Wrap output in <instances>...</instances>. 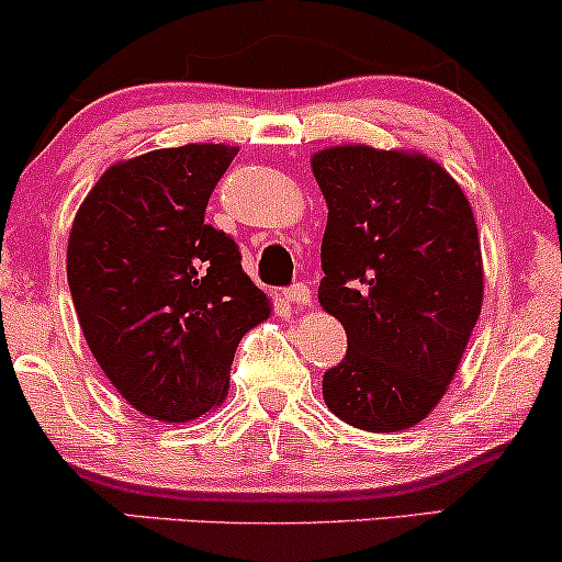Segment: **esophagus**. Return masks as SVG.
<instances>
[{"mask_svg":"<svg viewBox=\"0 0 562 562\" xmlns=\"http://www.w3.org/2000/svg\"><path fill=\"white\" fill-rule=\"evenodd\" d=\"M285 299L293 303V306H308L311 303V290L306 282H295L285 290Z\"/></svg>","mask_w":562,"mask_h":562,"instance_id":"esophagus-1","label":"esophagus"}]
</instances>
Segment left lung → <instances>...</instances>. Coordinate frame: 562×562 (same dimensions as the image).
<instances>
[{
    "label": "left lung",
    "instance_id": "8db88e82",
    "mask_svg": "<svg viewBox=\"0 0 562 562\" xmlns=\"http://www.w3.org/2000/svg\"><path fill=\"white\" fill-rule=\"evenodd\" d=\"M311 170L329 209L319 303L348 335L324 403L356 429H408L442 401L482 314L474 212L424 154L333 146Z\"/></svg>",
    "mask_w": 562,
    "mask_h": 562
}]
</instances>
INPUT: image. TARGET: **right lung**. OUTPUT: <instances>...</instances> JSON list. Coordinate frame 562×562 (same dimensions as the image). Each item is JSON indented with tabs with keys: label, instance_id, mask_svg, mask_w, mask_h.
<instances>
[{
	"label": "right lung",
	"instance_id": "1",
	"mask_svg": "<svg viewBox=\"0 0 562 562\" xmlns=\"http://www.w3.org/2000/svg\"><path fill=\"white\" fill-rule=\"evenodd\" d=\"M235 154L188 144L117 161L72 222L67 282L88 348L157 422H191L225 401L240 337L269 316L238 243L204 222Z\"/></svg>",
	"mask_w": 562,
	"mask_h": 562
}]
</instances>
